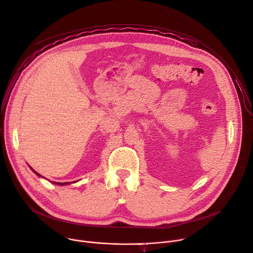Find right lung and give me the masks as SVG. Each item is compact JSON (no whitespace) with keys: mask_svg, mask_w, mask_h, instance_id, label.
<instances>
[{"mask_svg":"<svg viewBox=\"0 0 253 253\" xmlns=\"http://www.w3.org/2000/svg\"><path fill=\"white\" fill-rule=\"evenodd\" d=\"M29 168H30V169L32 170V172L35 173L36 175H38V176H39V177H41V178H43V179H45V178H44V177H42L41 174H39L37 171L33 170L30 166H29ZM75 182H77V181H74V182H63V183H60V182H54V181H52V183H54V184H56V185H59V186H64V185H69V184H71V183H75Z\"/></svg>","mask_w":253,"mask_h":253,"instance_id":"right-lung-1","label":"right lung"}]
</instances>
